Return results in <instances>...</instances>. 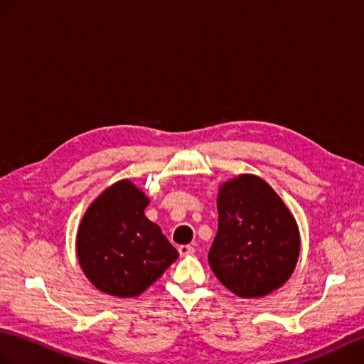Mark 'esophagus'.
I'll return each instance as SVG.
<instances>
[{"instance_id":"obj_1","label":"esophagus","mask_w":364,"mask_h":364,"mask_svg":"<svg viewBox=\"0 0 364 364\" xmlns=\"http://www.w3.org/2000/svg\"><path fill=\"white\" fill-rule=\"evenodd\" d=\"M179 253H181L182 256L193 255V253H194V247H193V245H181V247H179Z\"/></svg>"}]
</instances>
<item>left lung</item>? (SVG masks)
Returning a JSON list of instances; mask_svg holds the SVG:
<instances>
[{
    "label": "left lung",
    "instance_id": "obj_1",
    "mask_svg": "<svg viewBox=\"0 0 364 364\" xmlns=\"http://www.w3.org/2000/svg\"><path fill=\"white\" fill-rule=\"evenodd\" d=\"M219 225L208 252L213 273L241 298L277 290L294 273L299 233L291 213L267 182L242 174L218 196Z\"/></svg>",
    "mask_w": 364,
    "mask_h": 364
}]
</instances>
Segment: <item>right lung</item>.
Here are the masks:
<instances>
[{
	"mask_svg": "<svg viewBox=\"0 0 364 364\" xmlns=\"http://www.w3.org/2000/svg\"><path fill=\"white\" fill-rule=\"evenodd\" d=\"M148 202L129 181H120L85 213L77 235L78 262L105 294L139 296L179 256L161 227L145 216Z\"/></svg>",
	"mask_w": 364,
	"mask_h": 364,
	"instance_id": "1",
	"label": "right lung"
}]
</instances>
